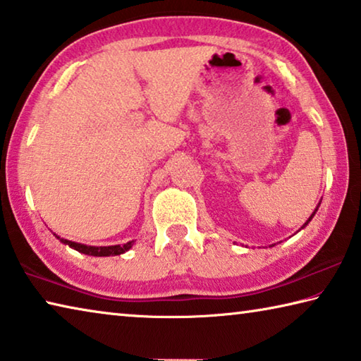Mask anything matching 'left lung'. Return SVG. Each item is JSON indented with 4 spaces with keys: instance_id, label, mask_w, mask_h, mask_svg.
Here are the masks:
<instances>
[{
    "instance_id": "obj_1",
    "label": "left lung",
    "mask_w": 361,
    "mask_h": 361,
    "mask_svg": "<svg viewBox=\"0 0 361 361\" xmlns=\"http://www.w3.org/2000/svg\"><path fill=\"white\" fill-rule=\"evenodd\" d=\"M319 207H320V204H319V205H317V209H315V210L312 212V215H310V216H309V219H307V221H305V223L302 224V228H301V229H304V228H305V226H307V224L310 223V219H312V218H314V215H315V213H317V210H319ZM301 229H299V231H301Z\"/></svg>"
}]
</instances>
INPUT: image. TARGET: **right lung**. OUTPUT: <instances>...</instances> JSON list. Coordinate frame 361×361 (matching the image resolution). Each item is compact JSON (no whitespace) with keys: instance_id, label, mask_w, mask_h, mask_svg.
Wrapping results in <instances>:
<instances>
[{"instance_id":"1","label":"right lung","mask_w":361,"mask_h":361,"mask_svg":"<svg viewBox=\"0 0 361 361\" xmlns=\"http://www.w3.org/2000/svg\"><path fill=\"white\" fill-rule=\"evenodd\" d=\"M54 235H56L60 242L65 243V245H68L70 248L76 250V252L82 253V255H89V256H118V255L129 252V250L133 247V240L127 242V243H122V245L94 247V245H84V243H78V242L62 239V237H59L57 234H54Z\"/></svg>"}]
</instances>
